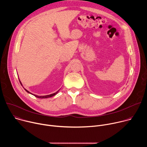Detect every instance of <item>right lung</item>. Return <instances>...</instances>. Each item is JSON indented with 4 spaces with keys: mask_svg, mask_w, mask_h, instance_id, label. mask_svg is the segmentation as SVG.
Here are the masks:
<instances>
[{
    "mask_svg": "<svg viewBox=\"0 0 147 147\" xmlns=\"http://www.w3.org/2000/svg\"><path fill=\"white\" fill-rule=\"evenodd\" d=\"M19 79V78H18ZM19 81H20V84H21V85H22V86H23V85H22V82H21V81H20V80H19ZM24 88V87H23ZM24 90L28 92V93H29V94H31V95H33L34 96H36V98H51V97H52V96H54V95H56L57 93H58V92H59V91L60 90H59L56 92H55V93H53V94H50V95H45V96H38V95H35V94H32V93H31L30 91H28V90H27L26 89H25L24 88Z\"/></svg>",
    "mask_w": 147,
    "mask_h": 147,
    "instance_id": "obj_1",
    "label": "right lung"
}]
</instances>
